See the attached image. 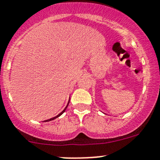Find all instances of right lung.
Instances as JSON below:
<instances>
[{"label": "right lung", "mask_w": 160, "mask_h": 160, "mask_svg": "<svg viewBox=\"0 0 160 160\" xmlns=\"http://www.w3.org/2000/svg\"><path fill=\"white\" fill-rule=\"evenodd\" d=\"M69 102H70V100H69V101H68V104H69ZM68 105H67V107H66V108H64V109H63V112H60V114H59V115H56V116L53 117V118H50V119H48V120H45V121H44V122H49V121H51V120H53V119H55V118H57V117H59V116H60V115H62V114H63V112H65V110H66V108H68Z\"/></svg>", "instance_id": "add662e5"}]
</instances>
